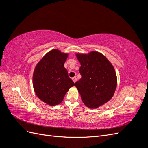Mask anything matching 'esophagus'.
Instances as JSON below:
<instances>
[{
	"mask_svg": "<svg viewBox=\"0 0 148 148\" xmlns=\"http://www.w3.org/2000/svg\"><path fill=\"white\" fill-rule=\"evenodd\" d=\"M72 80H73L74 83H75L77 81V78H76V77H73V78H72Z\"/></svg>",
	"mask_w": 148,
	"mask_h": 148,
	"instance_id": "1",
	"label": "esophagus"
}]
</instances>
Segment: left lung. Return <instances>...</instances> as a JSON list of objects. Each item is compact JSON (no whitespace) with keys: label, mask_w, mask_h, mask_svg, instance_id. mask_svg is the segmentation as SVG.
<instances>
[{"label":"left lung","mask_w":148,"mask_h":148,"mask_svg":"<svg viewBox=\"0 0 148 148\" xmlns=\"http://www.w3.org/2000/svg\"><path fill=\"white\" fill-rule=\"evenodd\" d=\"M81 66L82 78L75 83L84 105L96 109L113 97L117 84L113 65L101 53L92 51L88 54L76 53Z\"/></svg>","instance_id":"obj_1"}]
</instances>
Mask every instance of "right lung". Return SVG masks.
Here are the masks:
<instances>
[{"instance_id": "add662e5", "label": "right lung", "mask_w": 148, "mask_h": 148, "mask_svg": "<svg viewBox=\"0 0 148 148\" xmlns=\"http://www.w3.org/2000/svg\"><path fill=\"white\" fill-rule=\"evenodd\" d=\"M68 53L52 49L36 66L33 82L39 99L49 106L59 104L69 89L75 86L68 75L64 64Z\"/></svg>"}]
</instances>
